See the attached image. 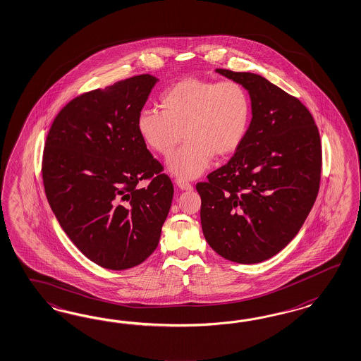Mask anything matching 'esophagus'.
<instances>
[{"mask_svg": "<svg viewBox=\"0 0 361 361\" xmlns=\"http://www.w3.org/2000/svg\"><path fill=\"white\" fill-rule=\"evenodd\" d=\"M176 185H178L179 188H182V190H187V191H191V190L194 188L192 185H191V183H188L187 180H185V179H176Z\"/></svg>", "mask_w": 361, "mask_h": 361, "instance_id": "esophagus-1", "label": "esophagus"}]
</instances>
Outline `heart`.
<instances>
[{
  "label": "heart",
  "mask_w": 361,
  "mask_h": 361,
  "mask_svg": "<svg viewBox=\"0 0 361 361\" xmlns=\"http://www.w3.org/2000/svg\"><path fill=\"white\" fill-rule=\"evenodd\" d=\"M164 109L144 108L135 120L142 141L153 152L170 157L187 138L185 146L169 161L176 176L192 179L203 174L214 155L233 154L247 137L250 99L236 80L188 78L165 90Z\"/></svg>",
  "instance_id": "b5f03b06"
}]
</instances>
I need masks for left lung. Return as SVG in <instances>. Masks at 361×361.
<instances>
[{
    "label": "left lung",
    "instance_id": "8db88e82",
    "mask_svg": "<svg viewBox=\"0 0 361 361\" xmlns=\"http://www.w3.org/2000/svg\"><path fill=\"white\" fill-rule=\"evenodd\" d=\"M252 100L247 137L227 164L199 182L207 243L238 264L276 256L315 203L322 173L319 130L309 109L265 78L217 68Z\"/></svg>",
    "mask_w": 361,
    "mask_h": 361
}]
</instances>
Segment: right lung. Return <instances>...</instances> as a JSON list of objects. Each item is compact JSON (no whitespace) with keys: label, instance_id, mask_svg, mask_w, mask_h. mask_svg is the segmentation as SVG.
<instances>
[{"label":"right lung","instance_id":"1","mask_svg":"<svg viewBox=\"0 0 361 361\" xmlns=\"http://www.w3.org/2000/svg\"><path fill=\"white\" fill-rule=\"evenodd\" d=\"M157 82L138 75L82 93L56 114L44 142L42 179L52 212L102 268L144 262L171 207L173 183L135 125Z\"/></svg>","mask_w":361,"mask_h":361}]
</instances>
